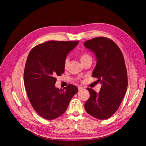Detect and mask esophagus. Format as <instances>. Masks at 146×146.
<instances>
[{"label":"esophagus","instance_id":"34e87169","mask_svg":"<svg viewBox=\"0 0 146 146\" xmlns=\"http://www.w3.org/2000/svg\"><path fill=\"white\" fill-rule=\"evenodd\" d=\"M84 89H85V88H83V87H81V86H78V91H82V90H84Z\"/></svg>","mask_w":146,"mask_h":146}]
</instances>
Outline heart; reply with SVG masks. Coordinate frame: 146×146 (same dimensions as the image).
I'll return each mask as SVG.
<instances>
[{"label":"heart","instance_id":"1","mask_svg":"<svg viewBox=\"0 0 146 146\" xmlns=\"http://www.w3.org/2000/svg\"><path fill=\"white\" fill-rule=\"evenodd\" d=\"M78 56H79V58H80V61H81L82 63H83V62H85V61H86L88 60H92L91 55L90 54H88V53H86V52L80 53V54H78ZM68 63H69V60L68 58L65 59L64 61V68H67Z\"/></svg>","mask_w":146,"mask_h":146}]
</instances>
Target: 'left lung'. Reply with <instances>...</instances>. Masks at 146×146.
<instances>
[{
  "mask_svg": "<svg viewBox=\"0 0 146 146\" xmlns=\"http://www.w3.org/2000/svg\"><path fill=\"white\" fill-rule=\"evenodd\" d=\"M85 46L95 53L97 64L92 77L102 84L99 93L90 88L86 102V112L99 119H107L119 108L128 86L124 58L120 48L111 39L98 37L86 41Z\"/></svg>",
  "mask_w": 146,
  "mask_h": 146,
  "instance_id": "1",
  "label": "left lung"
}]
</instances>
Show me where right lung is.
<instances>
[{"label":"right lung","mask_w":146,"mask_h":146,"mask_svg":"<svg viewBox=\"0 0 146 146\" xmlns=\"http://www.w3.org/2000/svg\"><path fill=\"white\" fill-rule=\"evenodd\" d=\"M78 42L48 41L34 47L29 53L24 72V85L32 107L43 118L52 120L62 115L78 92L73 85L60 90L55 84L56 77L64 73L66 55Z\"/></svg>","instance_id":"add662e5"}]
</instances>
